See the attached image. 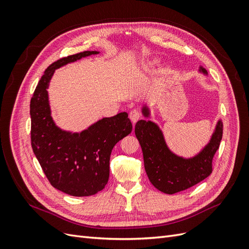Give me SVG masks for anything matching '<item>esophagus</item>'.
<instances>
[{"label":"esophagus","mask_w":249,"mask_h":249,"mask_svg":"<svg viewBox=\"0 0 249 249\" xmlns=\"http://www.w3.org/2000/svg\"><path fill=\"white\" fill-rule=\"evenodd\" d=\"M140 118H141V113L138 110H132L130 112V119L132 120L133 124L137 123Z\"/></svg>","instance_id":"34e87169"}]
</instances>
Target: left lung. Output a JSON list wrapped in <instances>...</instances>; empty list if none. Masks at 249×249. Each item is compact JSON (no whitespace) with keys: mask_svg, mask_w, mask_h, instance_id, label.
I'll return each mask as SVG.
<instances>
[{"mask_svg":"<svg viewBox=\"0 0 249 249\" xmlns=\"http://www.w3.org/2000/svg\"><path fill=\"white\" fill-rule=\"evenodd\" d=\"M203 72L206 71L201 69ZM143 114L148 115L144 108ZM223 125L218 122L209 144L191 159H183L172 154L164 141L162 132L152 122L139 120L135 134L140 143L146 175L158 190L175 194L198 184L213 171V158L219 148Z\"/></svg>","mask_w":249,"mask_h":249,"instance_id":"8db88e82","label":"left lung"}]
</instances>
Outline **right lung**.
Returning <instances> with one entry per match:
<instances>
[{"instance_id":"add662e5","label":"right lung","mask_w":249,"mask_h":249,"mask_svg":"<svg viewBox=\"0 0 249 249\" xmlns=\"http://www.w3.org/2000/svg\"><path fill=\"white\" fill-rule=\"evenodd\" d=\"M94 54L96 51H85L52 63L30 102L33 152L50 184L71 196H89L104 189L109 179L112 148L132 132L125 112L103 118L80 134L63 132L53 122L47 91L53 73L67 63Z\"/></svg>"}]
</instances>
